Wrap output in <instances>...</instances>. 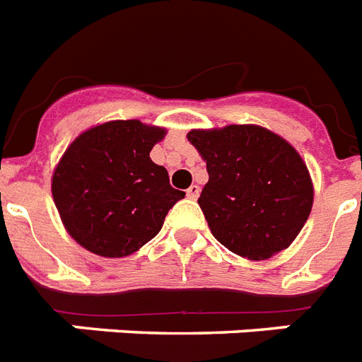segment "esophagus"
Returning <instances> with one entry per match:
<instances>
[{"mask_svg":"<svg viewBox=\"0 0 362 362\" xmlns=\"http://www.w3.org/2000/svg\"><path fill=\"white\" fill-rule=\"evenodd\" d=\"M186 193H187V199H192V201H195V199L199 197V193H201V187L193 184V186L187 187Z\"/></svg>","mask_w":362,"mask_h":362,"instance_id":"34e87169","label":"esophagus"}]
</instances>
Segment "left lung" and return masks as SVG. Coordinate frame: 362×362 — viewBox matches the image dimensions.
Here are the masks:
<instances>
[{
	"label": "left lung",
	"instance_id": "obj_1",
	"mask_svg": "<svg viewBox=\"0 0 362 362\" xmlns=\"http://www.w3.org/2000/svg\"><path fill=\"white\" fill-rule=\"evenodd\" d=\"M187 141L206 161L199 206L216 240L240 257L286 250L308 220L314 186L295 148L261 125L192 129Z\"/></svg>",
	"mask_w": 362,
	"mask_h": 362
}]
</instances>
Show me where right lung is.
Returning a JSON list of instances; mask_svg holds the SVG:
<instances>
[{
  "label": "right lung",
  "instance_id": "add662e5",
  "mask_svg": "<svg viewBox=\"0 0 362 362\" xmlns=\"http://www.w3.org/2000/svg\"><path fill=\"white\" fill-rule=\"evenodd\" d=\"M163 127L115 120L84 131L59 159L52 197L71 237L101 257H124L152 240L186 193L150 159Z\"/></svg>",
  "mask_w": 362,
  "mask_h": 362
}]
</instances>
